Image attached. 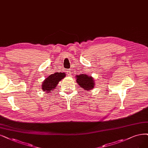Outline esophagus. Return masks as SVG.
Returning <instances> with one entry per match:
<instances>
[{"label": "esophagus", "instance_id": "34e87169", "mask_svg": "<svg viewBox=\"0 0 148 148\" xmlns=\"http://www.w3.org/2000/svg\"><path fill=\"white\" fill-rule=\"evenodd\" d=\"M66 73H67V74H68V75H69V76H71V74H72V72H71V69H68V70L66 71Z\"/></svg>", "mask_w": 148, "mask_h": 148}]
</instances>
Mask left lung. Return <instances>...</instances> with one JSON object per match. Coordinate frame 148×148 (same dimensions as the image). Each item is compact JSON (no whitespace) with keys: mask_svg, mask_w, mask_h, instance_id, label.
Returning a JSON list of instances; mask_svg holds the SVG:
<instances>
[{"mask_svg":"<svg viewBox=\"0 0 148 148\" xmlns=\"http://www.w3.org/2000/svg\"><path fill=\"white\" fill-rule=\"evenodd\" d=\"M76 82L82 88L85 90H91L95 88V80L91 77V75L87 74H80L76 75Z\"/></svg>","mask_w":148,"mask_h":148,"instance_id":"8db88e82","label":"left lung"}]
</instances>
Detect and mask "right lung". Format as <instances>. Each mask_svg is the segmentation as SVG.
I'll return each instance as SVG.
<instances>
[{"instance_id": "right-lung-1", "label": "right lung", "mask_w": 148, "mask_h": 148, "mask_svg": "<svg viewBox=\"0 0 148 148\" xmlns=\"http://www.w3.org/2000/svg\"><path fill=\"white\" fill-rule=\"evenodd\" d=\"M66 74L62 73H56L47 77L42 83V90L47 93L56 88L59 82L65 77ZM51 93V92H50Z\"/></svg>"}]
</instances>
